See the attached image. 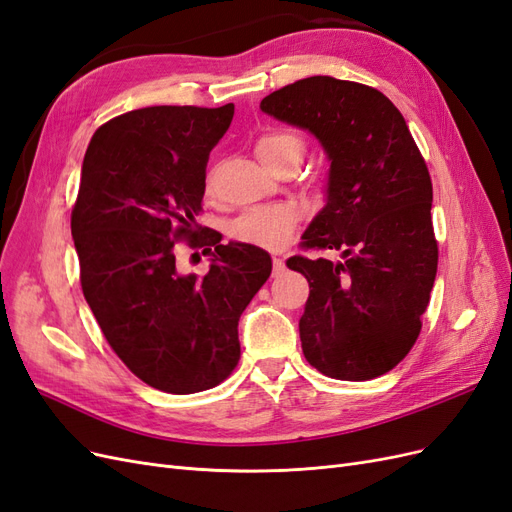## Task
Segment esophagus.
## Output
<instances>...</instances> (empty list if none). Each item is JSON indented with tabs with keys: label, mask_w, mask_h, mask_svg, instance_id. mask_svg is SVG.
<instances>
[{
	"label": "esophagus",
	"mask_w": 512,
	"mask_h": 512,
	"mask_svg": "<svg viewBox=\"0 0 512 512\" xmlns=\"http://www.w3.org/2000/svg\"><path fill=\"white\" fill-rule=\"evenodd\" d=\"M284 267H286V265H284V258H277V256H275V258H273V275H280V273L284 271Z\"/></svg>",
	"instance_id": "esophagus-1"
}]
</instances>
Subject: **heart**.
I'll use <instances>...</instances> for the list:
<instances>
[{"label":"heart","instance_id":"1","mask_svg":"<svg viewBox=\"0 0 512 512\" xmlns=\"http://www.w3.org/2000/svg\"><path fill=\"white\" fill-rule=\"evenodd\" d=\"M303 141L301 136L286 130H275L262 134L256 141L258 160L271 166L286 156L301 158ZM299 213L286 203L260 205L243 211L239 218L230 224V235L241 243H250L265 250H282L290 241L294 228H297Z\"/></svg>","mask_w":512,"mask_h":512}]
</instances>
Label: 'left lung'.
Masks as SVG:
<instances>
[{
    "instance_id": "8db88e82",
    "label": "left lung",
    "mask_w": 512,
    "mask_h": 512,
    "mask_svg": "<svg viewBox=\"0 0 512 512\" xmlns=\"http://www.w3.org/2000/svg\"><path fill=\"white\" fill-rule=\"evenodd\" d=\"M260 111L307 130L329 160L324 207L303 245L342 260L286 262L309 282L305 359L329 378H378L414 346L436 280L427 164L404 115L374 87L309 76L273 91Z\"/></svg>"
}]
</instances>
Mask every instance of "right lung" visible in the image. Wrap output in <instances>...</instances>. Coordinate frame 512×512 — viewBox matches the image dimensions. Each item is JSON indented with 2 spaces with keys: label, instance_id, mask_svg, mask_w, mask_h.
I'll list each match as a JSON object with an SVG mask.
<instances>
[{
  "label": "right lung",
  "instance_id": "right-lung-1",
  "mask_svg": "<svg viewBox=\"0 0 512 512\" xmlns=\"http://www.w3.org/2000/svg\"><path fill=\"white\" fill-rule=\"evenodd\" d=\"M232 115L235 104L138 108L98 128L83 160L72 209L83 294L119 359L164 393L230 376L239 318L273 267L260 247L196 228L209 153ZM179 238L212 256L203 278L176 269Z\"/></svg>",
  "mask_w": 512,
  "mask_h": 512
}]
</instances>
